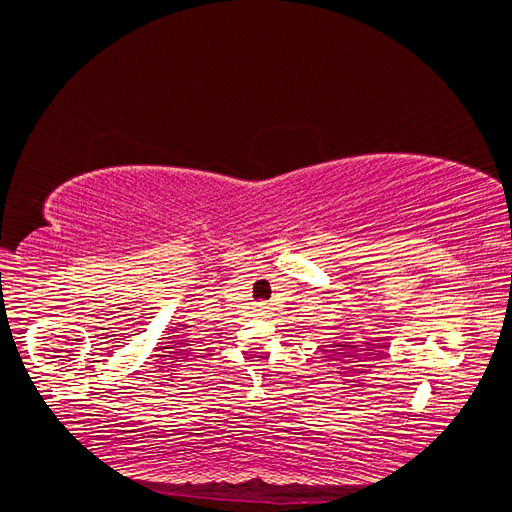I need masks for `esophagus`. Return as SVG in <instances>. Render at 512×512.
<instances>
[{"label":"esophagus","instance_id":"1","mask_svg":"<svg viewBox=\"0 0 512 512\" xmlns=\"http://www.w3.org/2000/svg\"><path fill=\"white\" fill-rule=\"evenodd\" d=\"M256 312H258L260 316H265V314L269 312V307H267L265 303H258V305H256Z\"/></svg>","mask_w":512,"mask_h":512}]
</instances>
